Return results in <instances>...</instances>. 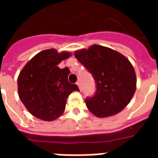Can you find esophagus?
<instances>
[{"mask_svg":"<svg viewBox=\"0 0 158 158\" xmlns=\"http://www.w3.org/2000/svg\"><path fill=\"white\" fill-rule=\"evenodd\" d=\"M76 84H77V85L79 86V89H81V86H80V82H79V81H78V82L76 83Z\"/></svg>","mask_w":158,"mask_h":158,"instance_id":"34e87169","label":"esophagus"}]
</instances>
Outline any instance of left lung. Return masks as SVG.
Returning a JSON list of instances; mask_svg holds the SVG:
<instances>
[{
	"label": "left lung",
	"mask_w": 158,
	"mask_h": 158,
	"mask_svg": "<svg viewBox=\"0 0 158 158\" xmlns=\"http://www.w3.org/2000/svg\"><path fill=\"white\" fill-rule=\"evenodd\" d=\"M74 56L96 83L95 95L85 101L88 109L98 118L121 112L136 89L135 72L130 62L119 52L98 45L77 51Z\"/></svg>",
	"instance_id": "1"
}]
</instances>
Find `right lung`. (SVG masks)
<instances>
[{"label":"right lung","mask_w":158,"mask_h":158,"mask_svg":"<svg viewBox=\"0 0 158 158\" xmlns=\"http://www.w3.org/2000/svg\"><path fill=\"white\" fill-rule=\"evenodd\" d=\"M70 56L69 52L45 50L35 56L19 73V98L36 118L45 121L57 118L65 110L69 95L79 90L78 86L68 80L69 68L62 69L57 67Z\"/></svg>","instance_id":"right-lung-1"}]
</instances>
